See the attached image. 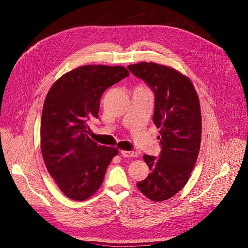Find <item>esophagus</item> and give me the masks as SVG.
<instances>
[{"label": "esophagus", "instance_id": "obj_1", "mask_svg": "<svg viewBox=\"0 0 248 248\" xmlns=\"http://www.w3.org/2000/svg\"><path fill=\"white\" fill-rule=\"evenodd\" d=\"M122 155L124 158H134V157H138V154L136 152H128V151H122L121 152Z\"/></svg>", "mask_w": 248, "mask_h": 248}]
</instances>
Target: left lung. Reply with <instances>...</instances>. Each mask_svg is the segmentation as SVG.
Instances as JSON below:
<instances>
[{
  "instance_id": "1",
  "label": "left lung",
  "mask_w": 248,
  "mask_h": 248,
  "mask_svg": "<svg viewBox=\"0 0 248 248\" xmlns=\"http://www.w3.org/2000/svg\"><path fill=\"white\" fill-rule=\"evenodd\" d=\"M127 68L153 90V122L161 135L159 158L144 155L151 173L137 187L147 198L161 202L183 189L197 161L201 142L199 98L188 78L171 67L140 62Z\"/></svg>"
}]
</instances>
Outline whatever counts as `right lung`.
Masks as SVG:
<instances>
[{"instance_id": "1", "label": "right lung", "mask_w": 248, "mask_h": 248, "mask_svg": "<svg viewBox=\"0 0 248 248\" xmlns=\"http://www.w3.org/2000/svg\"><path fill=\"white\" fill-rule=\"evenodd\" d=\"M128 75L122 66L86 65L61 76L45 98L42 155L49 174L70 199L83 201L93 195L119 152L91 140L86 122L98 119L104 91Z\"/></svg>"}]
</instances>
